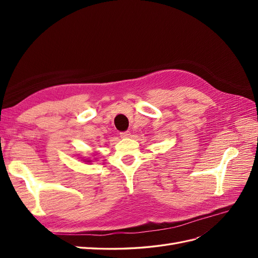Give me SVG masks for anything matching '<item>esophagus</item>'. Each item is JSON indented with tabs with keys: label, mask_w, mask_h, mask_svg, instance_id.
<instances>
[{
	"label": "esophagus",
	"mask_w": 258,
	"mask_h": 258,
	"mask_svg": "<svg viewBox=\"0 0 258 258\" xmlns=\"http://www.w3.org/2000/svg\"><path fill=\"white\" fill-rule=\"evenodd\" d=\"M130 136H131L130 131H123V132H120V138H122V139L130 138Z\"/></svg>",
	"instance_id": "34e87169"
}]
</instances>
